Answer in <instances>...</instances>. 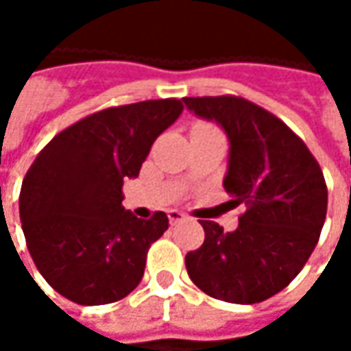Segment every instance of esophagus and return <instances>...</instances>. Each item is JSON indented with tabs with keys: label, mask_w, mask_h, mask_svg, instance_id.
<instances>
[{
	"label": "esophagus",
	"mask_w": 351,
	"mask_h": 351,
	"mask_svg": "<svg viewBox=\"0 0 351 351\" xmlns=\"http://www.w3.org/2000/svg\"><path fill=\"white\" fill-rule=\"evenodd\" d=\"M168 219L171 224H178L182 223V221H185V215L180 213V210H168Z\"/></svg>",
	"instance_id": "esophagus-1"
}]
</instances>
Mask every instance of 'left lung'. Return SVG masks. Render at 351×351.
I'll return each instance as SVG.
<instances>
[{"label": "left lung", "instance_id": "obj_1", "mask_svg": "<svg viewBox=\"0 0 351 351\" xmlns=\"http://www.w3.org/2000/svg\"><path fill=\"white\" fill-rule=\"evenodd\" d=\"M199 119L228 138L223 185L244 207L238 226L224 232L201 221L205 242L185 256L191 281L209 297L254 304L285 289L317 246L328 191L322 169L283 121L242 97H183Z\"/></svg>", "mask_w": 351, "mask_h": 351}]
</instances>
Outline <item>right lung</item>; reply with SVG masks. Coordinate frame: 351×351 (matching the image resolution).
Masks as SVG:
<instances>
[{
    "mask_svg": "<svg viewBox=\"0 0 351 351\" xmlns=\"http://www.w3.org/2000/svg\"><path fill=\"white\" fill-rule=\"evenodd\" d=\"M182 111L178 99L103 109L36 156L21 185V224L36 269L62 297L115 303L141 283L168 217L136 219L123 207V183L138 178L154 141Z\"/></svg>",
    "mask_w": 351,
    "mask_h": 351,
    "instance_id": "add662e5",
    "label": "right lung"
}]
</instances>
